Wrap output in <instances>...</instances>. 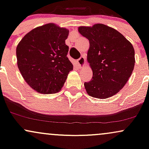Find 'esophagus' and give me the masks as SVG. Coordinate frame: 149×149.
<instances>
[{
  "instance_id": "34e87169",
  "label": "esophagus",
  "mask_w": 149,
  "mask_h": 149,
  "mask_svg": "<svg viewBox=\"0 0 149 149\" xmlns=\"http://www.w3.org/2000/svg\"><path fill=\"white\" fill-rule=\"evenodd\" d=\"M77 63H78V66H80V68L85 67V58L83 56H81L79 59L77 60Z\"/></svg>"
}]
</instances>
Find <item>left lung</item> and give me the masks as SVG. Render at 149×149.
Masks as SVG:
<instances>
[{"label": "left lung", "instance_id": "obj_1", "mask_svg": "<svg viewBox=\"0 0 149 149\" xmlns=\"http://www.w3.org/2000/svg\"><path fill=\"white\" fill-rule=\"evenodd\" d=\"M78 31L88 38V61L93 72L84 83L87 93L99 99L113 96L121 90L134 69V49L117 30L102 24L80 26Z\"/></svg>", "mask_w": 149, "mask_h": 149}]
</instances>
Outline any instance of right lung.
<instances>
[{"label": "right lung", "mask_w": 149, "mask_h": 149, "mask_svg": "<svg viewBox=\"0 0 149 149\" xmlns=\"http://www.w3.org/2000/svg\"><path fill=\"white\" fill-rule=\"evenodd\" d=\"M69 30L52 23L37 27L19 42L17 66L31 88L42 94L60 91L73 64L67 57L65 40Z\"/></svg>", "instance_id": "right-lung-1"}]
</instances>
